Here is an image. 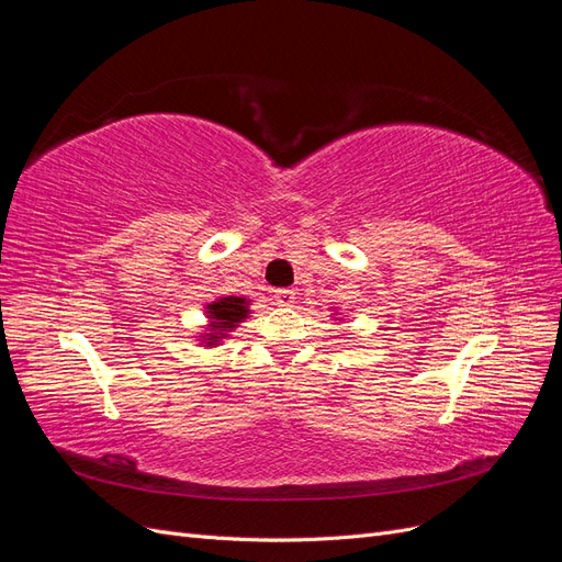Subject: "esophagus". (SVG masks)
I'll use <instances>...</instances> for the list:
<instances>
[{
    "mask_svg": "<svg viewBox=\"0 0 562 562\" xmlns=\"http://www.w3.org/2000/svg\"><path fill=\"white\" fill-rule=\"evenodd\" d=\"M274 300H277L279 307H293V302H295V291H288V288H283V291H277Z\"/></svg>",
    "mask_w": 562,
    "mask_h": 562,
    "instance_id": "esophagus-1",
    "label": "esophagus"
}]
</instances>
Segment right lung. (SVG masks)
<instances>
[{"label":"right lung","mask_w":562,"mask_h":562,"mask_svg":"<svg viewBox=\"0 0 562 562\" xmlns=\"http://www.w3.org/2000/svg\"><path fill=\"white\" fill-rule=\"evenodd\" d=\"M203 310H206L209 328H206V333L199 335L201 337V345L217 347L234 328H239V323L244 318H248V314H250V300L227 295V297L213 300Z\"/></svg>","instance_id":"obj_1"}]
</instances>
